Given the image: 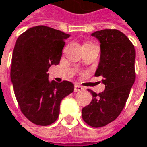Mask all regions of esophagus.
Wrapping results in <instances>:
<instances>
[{"label": "esophagus", "instance_id": "1", "mask_svg": "<svg viewBox=\"0 0 147 147\" xmlns=\"http://www.w3.org/2000/svg\"><path fill=\"white\" fill-rule=\"evenodd\" d=\"M82 90H83L82 86H79V85H75V86H74V91L75 92H78V91H81Z\"/></svg>", "mask_w": 147, "mask_h": 147}]
</instances>
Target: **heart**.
<instances>
[{"mask_svg": "<svg viewBox=\"0 0 147 147\" xmlns=\"http://www.w3.org/2000/svg\"><path fill=\"white\" fill-rule=\"evenodd\" d=\"M86 44H91V43H90V42H88V43H86Z\"/></svg>", "mask_w": 147, "mask_h": 147, "instance_id": "1", "label": "heart"}]
</instances>
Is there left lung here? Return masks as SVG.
Returning a JSON list of instances; mask_svg holds the SVG:
<instances>
[{
	"mask_svg": "<svg viewBox=\"0 0 147 147\" xmlns=\"http://www.w3.org/2000/svg\"><path fill=\"white\" fill-rule=\"evenodd\" d=\"M100 43V58L96 76H102L105 91L92 95L91 103L82 108L84 121L92 127H102L121 114L135 82L136 51L131 41L117 29L97 30L91 34Z\"/></svg>",
	"mask_w": 147,
	"mask_h": 147,
	"instance_id": "8db88e82",
	"label": "left lung"
}]
</instances>
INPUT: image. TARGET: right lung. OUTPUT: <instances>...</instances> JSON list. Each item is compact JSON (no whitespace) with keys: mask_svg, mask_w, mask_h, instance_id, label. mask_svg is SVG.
Instances as JSON below:
<instances>
[{"mask_svg":"<svg viewBox=\"0 0 147 147\" xmlns=\"http://www.w3.org/2000/svg\"><path fill=\"white\" fill-rule=\"evenodd\" d=\"M70 36L46 26L31 27L18 37L14 47L11 79L23 115L32 123L49 125L57 120L61 101L74 91L68 81L48 80V68L58 65Z\"/></svg>","mask_w":147,"mask_h":147,"instance_id":"1","label":"right lung"}]
</instances>
